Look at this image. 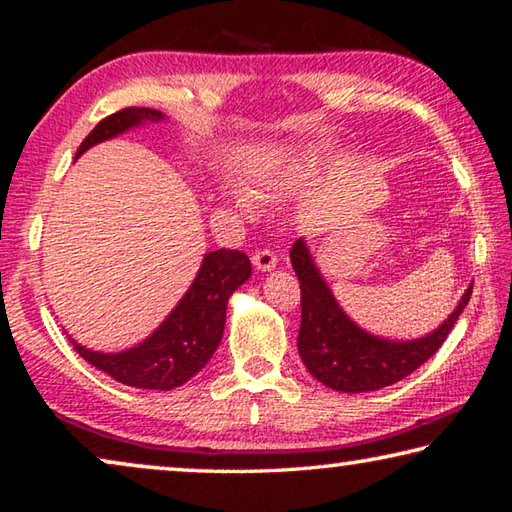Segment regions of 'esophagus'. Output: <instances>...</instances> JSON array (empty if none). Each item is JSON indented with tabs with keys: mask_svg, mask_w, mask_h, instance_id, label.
Here are the masks:
<instances>
[{
	"mask_svg": "<svg viewBox=\"0 0 512 512\" xmlns=\"http://www.w3.org/2000/svg\"><path fill=\"white\" fill-rule=\"evenodd\" d=\"M253 266L257 271H273L277 266V257L271 253V250H259V253L253 255Z\"/></svg>",
	"mask_w": 512,
	"mask_h": 512,
	"instance_id": "1",
	"label": "esophagus"
}]
</instances>
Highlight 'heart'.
Masks as SVG:
<instances>
[{"instance_id":"heart-1","label":"heart","mask_w":512,"mask_h":512,"mask_svg":"<svg viewBox=\"0 0 512 512\" xmlns=\"http://www.w3.org/2000/svg\"><path fill=\"white\" fill-rule=\"evenodd\" d=\"M318 160V153H305L300 160H282V162H264L248 169L244 176V192L230 189L228 201L237 207L241 214H253V201L268 203L284 196L296 183L302 169Z\"/></svg>"}]
</instances>
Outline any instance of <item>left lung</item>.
Returning <instances> with one entry per match:
<instances>
[{"mask_svg":"<svg viewBox=\"0 0 512 512\" xmlns=\"http://www.w3.org/2000/svg\"><path fill=\"white\" fill-rule=\"evenodd\" d=\"M291 266L300 280L302 320L298 352L320 384L341 393H368L393 386L438 352L472 296L465 289L456 309L433 332L411 341H393L359 327L336 302L311 257L305 239L291 248Z\"/></svg>","mask_w":512,"mask_h":512,"instance_id":"1","label":"left lung"}]
</instances>
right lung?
<instances>
[{
  "instance_id": "1",
  "label": "right lung",
  "mask_w": 512,
  "mask_h": 512,
  "mask_svg": "<svg viewBox=\"0 0 512 512\" xmlns=\"http://www.w3.org/2000/svg\"><path fill=\"white\" fill-rule=\"evenodd\" d=\"M149 121H164V115L153 108H124L115 112L94 126V131L81 142L76 158H81L94 144L112 140ZM250 273L253 268L246 253L225 248L205 253L185 296L142 343L121 352H97L74 339L69 341L85 361L117 379L119 384L171 391L201 372L212 359L223 339L228 300Z\"/></svg>"
}]
</instances>
